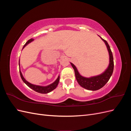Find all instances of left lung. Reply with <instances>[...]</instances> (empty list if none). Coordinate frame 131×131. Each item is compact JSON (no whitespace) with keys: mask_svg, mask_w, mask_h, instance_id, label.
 Segmentation results:
<instances>
[{"mask_svg":"<svg viewBox=\"0 0 131 131\" xmlns=\"http://www.w3.org/2000/svg\"><path fill=\"white\" fill-rule=\"evenodd\" d=\"M98 36L105 43L109 56V65L103 72L98 75H96V76L91 77L89 78L84 77L79 73L75 66L72 63H70V64L72 65L74 70L75 78H76L78 84L82 88L91 91H96L103 88L109 81L111 76L112 75L114 70V59L110 47L106 40L102 38L100 35H98Z\"/></svg>","mask_w":131,"mask_h":131,"instance_id":"obj_1","label":"left lung"}]
</instances>
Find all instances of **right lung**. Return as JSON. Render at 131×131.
<instances>
[{
    "label": "right lung",
    "mask_w": 131,
    "mask_h": 131,
    "mask_svg": "<svg viewBox=\"0 0 131 131\" xmlns=\"http://www.w3.org/2000/svg\"><path fill=\"white\" fill-rule=\"evenodd\" d=\"M33 40H34L33 39H29V40L25 43V45H24V46L23 47L22 49H24L25 46H26L28 44V43H29L31 41H33ZM19 73H20V75H21L22 80L31 89L33 90L34 91H36V92H37L38 93L45 94V93H48L51 92V91H53V90H54L55 89L57 88V86L58 83H59V78H60L59 75H58V78H57L56 80H55L53 83H52V84H51L49 85L45 86H40V85H34V84H31V83L29 82L28 81H27L25 79V78L23 77V75L22 74V72H21V70H20V64H19Z\"/></svg>",
    "instance_id": "obj_1"
}]
</instances>
